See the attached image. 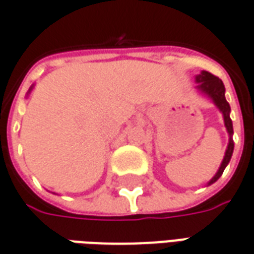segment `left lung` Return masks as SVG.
Returning a JSON list of instances; mask_svg holds the SVG:
<instances>
[{
	"mask_svg": "<svg viewBox=\"0 0 254 254\" xmlns=\"http://www.w3.org/2000/svg\"><path fill=\"white\" fill-rule=\"evenodd\" d=\"M197 81V89L202 92L204 95H207L208 98H211L212 102L215 103V106L218 107L219 110L222 111L224 120V127L227 129V133H229V145H227V149H226V154H224V158L222 160V165L219 167L218 173L213 176V178L211 181L208 182V185H211L213 182H216L220 178V176L223 174L226 166L229 165L230 159H231V155H233V151H234V141H233V122H231V118H230V105L229 102L224 98V85L223 81L220 80L216 76H213L212 73L205 72L202 70L198 76H196Z\"/></svg>",
	"mask_w": 254,
	"mask_h": 254,
	"instance_id": "obj_1",
	"label": "left lung"
}]
</instances>
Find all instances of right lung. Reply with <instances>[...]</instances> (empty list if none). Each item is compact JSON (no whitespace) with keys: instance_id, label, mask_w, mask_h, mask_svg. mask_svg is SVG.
I'll return each mask as SVG.
<instances>
[{"instance_id":"right-lung-1","label":"right lung","mask_w":254,"mask_h":254,"mask_svg":"<svg viewBox=\"0 0 254 254\" xmlns=\"http://www.w3.org/2000/svg\"><path fill=\"white\" fill-rule=\"evenodd\" d=\"M31 89H32V87H31V88H30V91H31ZM30 91H28V92H30Z\"/></svg>"}]
</instances>
